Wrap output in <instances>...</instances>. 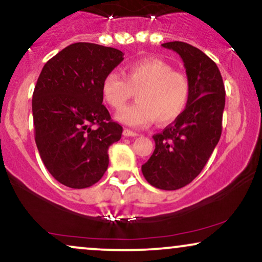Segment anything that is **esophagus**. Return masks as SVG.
Masks as SVG:
<instances>
[{
    "label": "esophagus",
    "mask_w": 262,
    "mask_h": 262,
    "mask_svg": "<svg viewBox=\"0 0 262 262\" xmlns=\"http://www.w3.org/2000/svg\"><path fill=\"white\" fill-rule=\"evenodd\" d=\"M123 135H124V137H138V133H135V132H133V130H130V129H127L125 128L124 130H123Z\"/></svg>",
    "instance_id": "34e87169"
}]
</instances>
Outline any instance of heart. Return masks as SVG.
I'll use <instances>...</instances> for the list:
<instances>
[{
    "mask_svg": "<svg viewBox=\"0 0 262 262\" xmlns=\"http://www.w3.org/2000/svg\"><path fill=\"white\" fill-rule=\"evenodd\" d=\"M103 99L112 108L121 110L134 95L137 102L119 111L116 118L130 127H144L156 119L160 125L176 121L187 107L190 81L187 74L156 58L134 62L125 68L124 77L110 72L101 83Z\"/></svg>",
    "mask_w": 262,
    "mask_h": 262,
    "instance_id": "b5f03b06",
    "label": "heart"
}]
</instances>
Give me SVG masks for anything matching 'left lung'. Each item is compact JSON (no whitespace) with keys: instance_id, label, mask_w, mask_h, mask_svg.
<instances>
[{"instance_id":"1","label":"left lung","mask_w":262,"mask_h":262,"mask_svg":"<svg viewBox=\"0 0 262 262\" xmlns=\"http://www.w3.org/2000/svg\"><path fill=\"white\" fill-rule=\"evenodd\" d=\"M162 46L183 59L190 97L182 115L152 137L155 150L141 172L155 188L177 190L199 176L221 138L226 91L216 63L199 49L182 41Z\"/></svg>"}]
</instances>
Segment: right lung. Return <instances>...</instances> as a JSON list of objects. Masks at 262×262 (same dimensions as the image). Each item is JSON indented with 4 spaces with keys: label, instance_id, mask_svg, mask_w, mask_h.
Returning a JSON list of instances; mask_svg holds the SVG:
<instances>
[{
    "label": "right lung",
    "instance_id": "right-lung-1",
    "mask_svg": "<svg viewBox=\"0 0 262 262\" xmlns=\"http://www.w3.org/2000/svg\"><path fill=\"white\" fill-rule=\"evenodd\" d=\"M123 56L113 47L75 42L49 59L39 75L33 94L35 143L47 171L66 187L99 182L108 167V147L121 139L123 128L102 105L101 83Z\"/></svg>",
    "mask_w": 262,
    "mask_h": 262
}]
</instances>
